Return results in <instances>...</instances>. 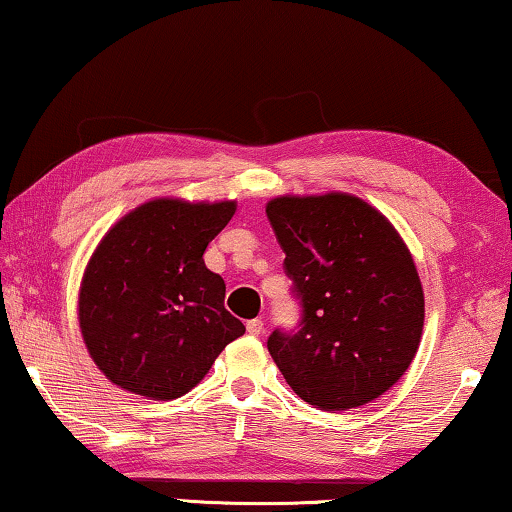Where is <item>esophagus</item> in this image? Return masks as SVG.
Returning a JSON list of instances; mask_svg holds the SVG:
<instances>
[{"label": "esophagus", "mask_w": 512, "mask_h": 512, "mask_svg": "<svg viewBox=\"0 0 512 512\" xmlns=\"http://www.w3.org/2000/svg\"><path fill=\"white\" fill-rule=\"evenodd\" d=\"M246 330H248V335L259 337V335H262V332H264V321H262V319L248 321V323H246Z\"/></svg>", "instance_id": "1"}]
</instances>
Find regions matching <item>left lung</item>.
Masks as SVG:
<instances>
[{"label": "left lung", "mask_w": 512, "mask_h": 512, "mask_svg": "<svg viewBox=\"0 0 512 512\" xmlns=\"http://www.w3.org/2000/svg\"><path fill=\"white\" fill-rule=\"evenodd\" d=\"M266 216L303 305L300 330H275L269 353L319 410L371 403L399 383L424 330V289L387 218L351 193L280 196Z\"/></svg>", "instance_id": "8db88e82"}]
</instances>
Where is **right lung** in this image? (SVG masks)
<instances>
[{
  "mask_svg": "<svg viewBox=\"0 0 512 512\" xmlns=\"http://www.w3.org/2000/svg\"><path fill=\"white\" fill-rule=\"evenodd\" d=\"M237 202H143L104 234L79 287V328L113 385L152 401L196 387L246 332L225 310V282L205 250Z\"/></svg>",
  "mask_w": 512,
  "mask_h": 512,
  "instance_id": "right-lung-1",
  "label": "right lung"
}]
</instances>
